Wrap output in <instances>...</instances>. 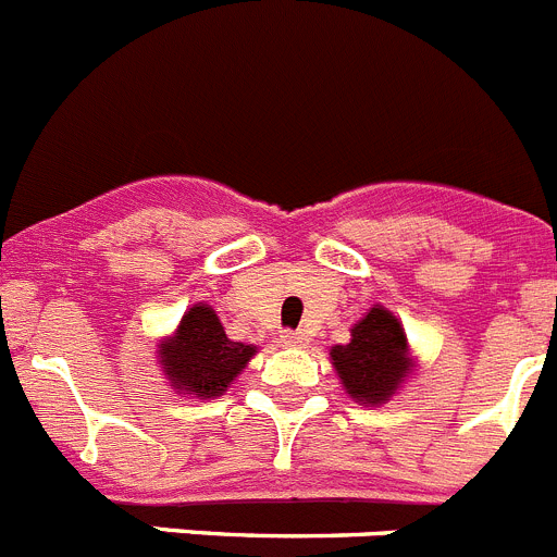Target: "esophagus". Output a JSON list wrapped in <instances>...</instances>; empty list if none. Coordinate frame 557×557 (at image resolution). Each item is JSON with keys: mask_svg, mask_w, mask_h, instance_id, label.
Segmentation results:
<instances>
[{"mask_svg": "<svg viewBox=\"0 0 557 557\" xmlns=\"http://www.w3.org/2000/svg\"><path fill=\"white\" fill-rule=\"evenodd\" d=\"M282 343H284V346L304 348V346H309V337L304 332H284L282 334Z\"/></svg>", "mask_w": 557, "mask_h": 557, "instance_id": "34e87169", "label": "esophagus"}]
</instances>
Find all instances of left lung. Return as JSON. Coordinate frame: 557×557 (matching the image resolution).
<instances>
[{"label":"left lung","mask_w":557,"mask_h":557,"mask_svg":"<svg viewBox=\"0 0 557 557\" xmlns=\"http://www.w3.org/2000/svg\"><path fill=\"white\" fill-rule=\"evenodd\" d=\"M332 366L348 396L362 405H385L412 373L407 334L396 314L385 307H371L354 323L351 343L334 346Z\"/></svg>","instance_id":"left-lung-1"}]
</instances>
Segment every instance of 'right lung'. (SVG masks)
<instances>
[{
  "label": "right lung",
  "mask_w": 557,
  "mask_h": 557,
  "mask_svg": "<svg viewBox=\"0 0 557 557\" xmlns=\"http://www.w3.org/2000/svg\"><path fill=\"white\" fill-rule=\"evenodd\" d=\"M256 346L234 343L209 304H195L175 334L159 343V366L178 393L198 398L223 396L239 376Z\"/></svg>",
  "instance_id": "add662e5"
}]
</instances>
